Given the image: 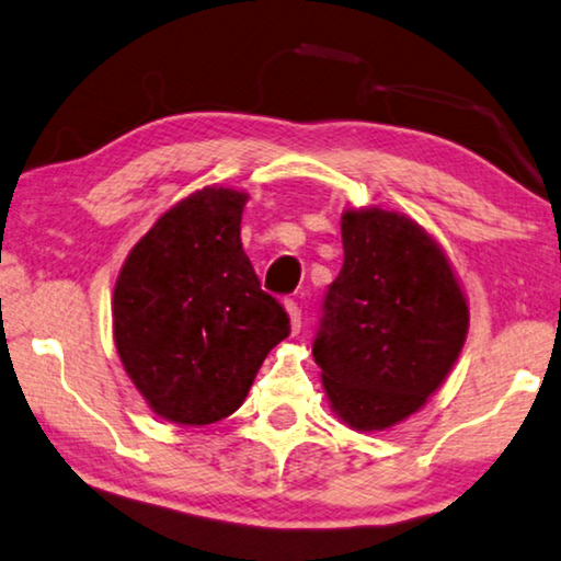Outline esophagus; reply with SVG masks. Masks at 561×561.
I'll return each mask as SVG.
<instances>
[{
  "instance_id": "1",
  "label": "esophagus",
  "mask_w": 561,
  "mask_h": 561,
  "mask_svg": "<svg viewBox=\"0 0 561 561\" xmlns=\"http://www.w3.org/2000/svg\"><path fill=\"white\" fill-rule=\"evenodd\" d=\"M288 316H290V331L298 333L300 331V308L298 304H293V300H288Z\"/></svg>"
}]
</instances>
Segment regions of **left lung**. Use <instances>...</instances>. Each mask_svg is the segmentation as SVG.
Returning <instances> with one entry per match:
<instances>
[{
	"mask_svg": "<svg viewBox=\"0 0 561 561\" xmlns=\"http://www.w3.org/2000/svg\"><path fill=\"white\" fill-rule=\"evenodd\" d=\"M343 268L323 300L313 358L343 424L383 431L449 376L469 304L449 257L411 218L383 208L341 218Z\"/></svg>",
	"mask_w": 561,
	"mask_h": 561,
	"instance_id": "8db88e82",
	"label": "left lung"
}]
</instances>
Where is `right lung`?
Here are the masks:
<instances>
[{
  "mask_svg": "<svg viewBox=\"0 0 561 561\" xmlns=\"http://www.w3.org/2000/svg\"><path fill=\"white\" fill-rule=\"evenodd\" d=\"M248 195L208 185L162 213L117 275L119 360L160 419L205 426L230 416L290 333L240 243Z\"/></svg>",
  "mask_w": 561,
  "mask_h": 561,
  "instance_id": "right-lung-1",
  "label": "right lung"
}]
</instances>
